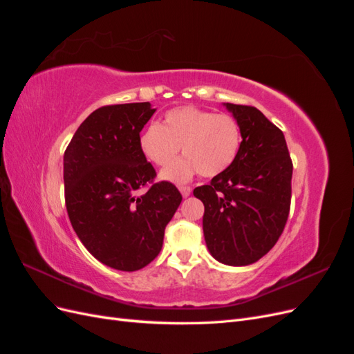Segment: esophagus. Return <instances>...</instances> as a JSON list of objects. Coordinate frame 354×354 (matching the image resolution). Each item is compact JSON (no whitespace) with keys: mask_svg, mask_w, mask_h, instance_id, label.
<instances>
[{"mask_svg":"<svg viewBox=\"0 0 354 354\" xmlns=\"http://www.w3.org/2000/svg\"><path fill=\"white\" fill-rule=\"evenodd\" d=\"M178 189L181 192V195H183V198H187L192 194V187L190 186H180Z\"/></svg>","mask_w":354,"mask_h":354,"instance_id":"obj_1","label":"esophagus"}]
</instances>
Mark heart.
Segmentation results:
<instances>
[{"instance_id": "obj_1", "label": "heart", "mask_w": 354, "mask_h": 354, "mask_svg": "<svg viewBox=\"0 0 354 354\" xmlns=\"http://www.w3.org/2000/svg\"><path fill=\"white\" fill-rule=\"evenodd\" d=\"M180 147L186 156L167 168L162 178L183 183L196 173L218 176L238 156L239 125L230 115L183 106L168 111L164 125L151 124L140 136L142 152L160 168L174 162Z\"/></svg>"}]
</instances>
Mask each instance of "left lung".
<instances>
[{
	"mask_svg": "<svg viewBox=\"0 0 354 354\" xmlns=\"http://www.w3.org/2000/svg\"><path fill=\"white\" fill-rule=\"evenodd\" d=\"M242 142L233 164L194 195L202 201L203 236L211 255L248 266L269 252L291 208L292 160L283 133L254 106L224 103Z\"/></svg>",
	"mask_w": 354,
	"mask_h": 354,
	"instance_id": "8db88e82",
	"label": "left lung"
}]
</instances>
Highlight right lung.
Instances as JSON below:
<instances>
[{"label":"right lung","instance_id":"1","mask_svg":"<svg viewBox=\"0 0 354 354\" xmlns=\"http://www.w3.org/2000/svg\"><path fill=\"white\" fill-rule=\"evenodd\" d=\"M151 103L95 109L73 134L63 156L68 216L82 245L100 263L140 270L162 248L164 232L181 194L140 149V131L155 113ZM147 187L140 197L138 188Z\"/></svg>","mask_w":354,"mask_h":354}]
</instances>
